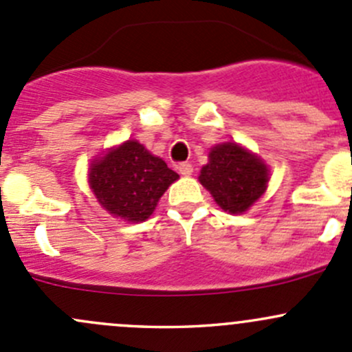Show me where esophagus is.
<instances>
[{
	"instance_id": "esophagus-1",
	"label": "esophagus",
	"mask_w": 352,
	"mask_h": 352,
	"mask_svg": "<svg viewBox=\"0 0 352 352\" xmlns=\"http://www.w3.org/2000/svg\"><path fill=\"white\" fill-rule=\"evenodd\" d=\"M192 172H194V166H192L190 164H180L179 165V173H180V175L188 177V175H192Z\"/></svg>"
}]
</instances>
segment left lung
Returning a JSON list of instances; mask_svg holds the SVG:
<instances>
[{"instance_id": "obj_1", "label": "left lung", "mask_w": 352, "mask_h": 352, "mask_svg": "<svg viewBox=\"0 0 352 352\" xmlns=\"http://www.w3.org/2000/svg\"><path fill=\"white\" fill-rule=\"evenodd\" d=\"M268 175V166L260 157L228 142L210 148L209 164L202 166L199 182L221 209L243 214L265 194Z\"/></svg>"}]
</instances>
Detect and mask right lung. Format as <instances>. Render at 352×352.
<instances>
[{"instance_id": "1", "label": "right lung", "mask_w": 352, "mask_h": 352, "mask_svg": "<svg viewBox=\"0 0 352 352\" xmlns=\"http://www.w3.org/2000/svg\"><path fill=\"white\" fill-rule=\"evenodd\" d=\"M177 179L179 173L136 140L111 148L89 168V186L99 204L128 223L146 221Z\"/></svg>"}]
</instances>
